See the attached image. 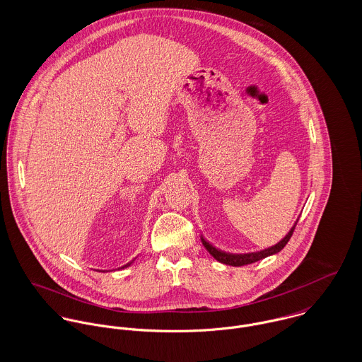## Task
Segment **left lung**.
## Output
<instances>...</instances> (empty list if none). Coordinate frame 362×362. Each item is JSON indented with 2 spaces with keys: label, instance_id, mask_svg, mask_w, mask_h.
Masks as SVG:
<instances>
[{
  "label": "left lung",
  "instance_id": "obj_1",
  "mask_svg": "<svg viewBox=\"0 0 362 362\" xmlns=\"http://www.w3.org/2000/svg\"><path fill=\"white\" fill-rule=\"evenodd\" d=\"M296 226H297V223L294 224V227L291 228V231H290L279 244H276V245L272 247V248H267V250L260 251V252H254V254H244V255L226 254V252H221V251L216 250L214 247H211L204 238H202V244H204V247L209 251V254H210L213 258L216 259V260H218V262H221V263H224V264H230V266H244V264H250V263L258 262L260 259L266 258V257H270V255H274V254L280 252V251L287 245V243L290 241V238H291V235H293V233H294Z\"/></svg>",
  "mask_w": 362,
  "mask_h": 362
}]
</instances>
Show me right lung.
Here are the masks:
<instances>
[{
	"instance_id": "right-lung-1",
	"label": "right lung",
	"mask_w": 362,
	"mask_h": 362,
	"mask_svg": "<svg viewBox=\"0 0 362 362\" xmlns=\"http://www.w3.org/2000/svg\"><path fill=\"white\" fill-rule=\"evenodd\" d=\"M131 263H132V262H131ZM131 263H128V264H127V266H129V264H131ZM124 267H125V266H124Z\"/></svg>"
}]
</instances>
